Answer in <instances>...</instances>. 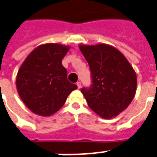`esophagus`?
<instances>
[{"instance_id":"obj_1","label":"esophagus","mask_w":157,"mask_h":157,"mask_svg":"<svg viewBox=\"0 0 157 157\" xmlns=\"http://www.w3.org/2000/svg\"><path fill=\"white\" fill-rule=\"evenodd\" d=\"M76 85H77V87H78L79 89H80V88L82 87V83H81V82H77V83H76Z\"/></svg>"}]
</instances>
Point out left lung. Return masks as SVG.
I'll list each match as a JSON object with an SVG mask.
<instances>
[{
    "instance_id": "8db88e82",
    "label": "left lung",
    "mask_w": 157,
    "mask_h": 157,
    "mask_svg": "<svg viewBox=\"0 0 157 157\" xmlns=\"http://www.w3.org/2000/svg\"><path fill=\"white\" fill-rule=\"evenodd\" d=\"M89 64L93 84L82 88L90 109L104 119L117 117L128 108L137 89L135 71L121 52L108 44L79 46Z\"/></svg>"
}]
</instances>
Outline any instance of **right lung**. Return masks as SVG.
Wrapping results in <instances>:
<instances>
[{
  "instance_id": "1",
  "label": "right lung",
  "mask_w": 157,
  "mask_h": 157,
  "mask_svg": "<svg viewBox=\"0 0 157 157\" xmlns=\"http://www.w3.org/2000/svg\"><path fill=\"white\" fill-rule=\"evenodd\" d=\"M71 47L58 43L38 46L27 56L17 71L19 97L33 113L50 117L59 110L75 84L67 80L62 59Z\"/></svg>"
}]
</instances>
